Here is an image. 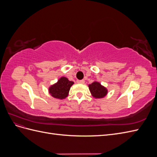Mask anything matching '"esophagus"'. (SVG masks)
I'll use <instances>...</instances> for the list:
<instances>
[{"label": "esophagus", "instance_id": "obj_1", "mask_svg": "<svg viewBox=\"0 0 157 157\" xmlns=\"http://www.w3.org/2000/svg\"><path fill=\"white\" fill-rule=\"evenodd\" d=\"M84 80H78V82L80 83V84H84Z\"/></svg>", "mask_w": 157, "mask_h": 157}]
</instances>
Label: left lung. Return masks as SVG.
I'll return each mask as SVG.
<instances>
[{
  "label": "left lung",
  "mask_w": 157,
  "mask_h": 157,
  "mask_svg": "<svg viewBox=\"0 0 157 157\" xmlns=\"http://www.w3.org/2000/svg\"><path fill=\"white\" fill-rule=\"evenodd\" d=\"M89 90L95 98H102L107 94V90L98 82H94L88 85Z\"/></svg>",
  "instance_id": "left-lung-1"
}]
</instances>
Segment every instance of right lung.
<instances>
[{"mask_svg": "<svg viewBox=\"0 0 157 157\" xmlns=\"http://www.w3.org/2000/svg\"><path fill=\"white\" fill-rule=\"evenodd\" d=\"M74 84L66 77H61L56 84L49 88V93L52 97L57 99H63L68 96V94L71 86Z\"/></svg>", "mask_w": 157, "mask_h": 157, "instance_id": "obj_1", "label": "right lung"}]
</instances>
